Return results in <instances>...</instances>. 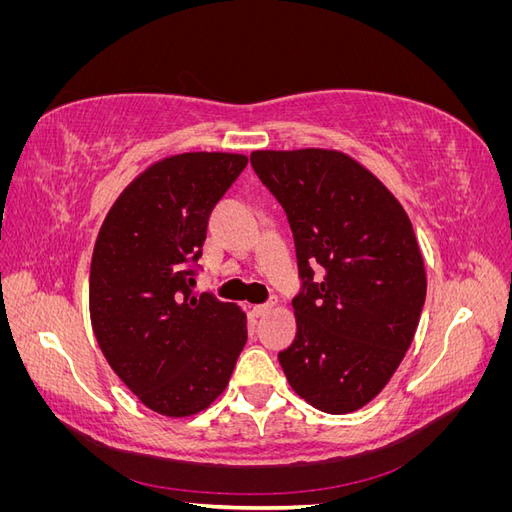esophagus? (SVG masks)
<instances>
[{
	"label": "esophagus",
	"instance_id": "34e87169",
	"mask_svg": "<svg viewBox=\"0 0 512 512\" xmlns=\"http://www.w3.org/2000/svg\"><path fill=\"white\" fill-rule=\"evenodd\" d=\"M273 305H275V301H269V303H262V305H254V307H252V314H254L256 318H260V316H265L267 312H271V309H273Z\"/></svg>",
	"mask_w": 512,
	"mask_h": 512
}]
</instances>
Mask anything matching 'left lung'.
Masks as SVG:
<instances>
[{
    "mask_svg": "<svg viewBox=\"0 0 512 512\" xmlns=\"http://www.w3.org/2000/svg\"><path fill=\"white\" fill-rule=\"evenodd\" d=\"M260 181L294 235L297 335L280 365L309 406L348 414L369 404L410 348L427 294L408 213L363 164L337 149L252 151ZM312 264L325 275L313 280Z\"/></svg>",
    "mask_w": 512,
    "mask_h": 512,
    "instance_id": "left-lung-1",
    "label": "left lung"
}]
</instances>
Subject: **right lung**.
<instances>
[{"instance_id": "add662e5", "label": "right lung", "mask_w": 512, "mask_h": 512, "mask_svg": "<svg viewBox=\"0 0 512 512\" xmlns=\"http://www.w3.org/2000/svg\"><path fill=\"white\" fill-rule=\"evenodd\" d=\"M247 158L190 151L145 168L106 213L89 271V316L98 346L143 404L170 418L218 399L247 342L235 303L188 286L207 220Z\"/></svg>"}]
</instances>
